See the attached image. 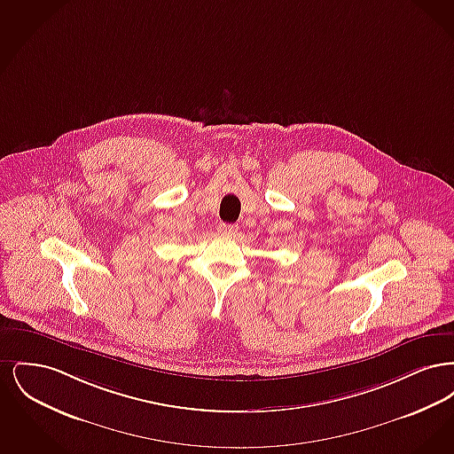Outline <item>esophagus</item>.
Returning <instances> with one entry per match:
<instances>
[{
  "label": "esophagus",
  "mask_w": 454,
  "mask_h": 454,
  "mask_svg": "<svg viewBox=\"0 0 454 454\" xmlns=\"http://www.w3.org/2000/svg\"><path fill=\"white\" fill-rule=\"evenodd\" d=\"M238 226L237 224H228V223H219L217 226V233L223 235V237H233L237 235Z\"/></svg>",
  "instance_id": "esophagus-1"
}]
</instances>
